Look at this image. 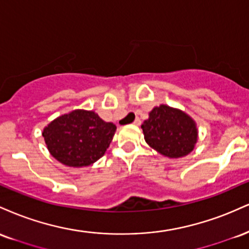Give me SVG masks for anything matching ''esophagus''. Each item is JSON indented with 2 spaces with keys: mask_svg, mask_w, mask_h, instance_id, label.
<instances>
[{
  "mask_svg": "<svg viewBox=\"0 0 249 249\" xmlns=\"http://www.w3.org/2000/svg\"><path fill=\"white\" fill-rule=\"evenodd\" d=\"M134 124H135V125H140V124H141V120L137 118V119L135 120V121H134Z\"/></svg>",
  "mask_w": 249,
  "mask_h": 249,
  "instance_id": "1",
  "label": "esophagus"
}]
</instances>
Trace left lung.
Masks as SVG:
<instances>
[{
  "label": "left lung",
  "instance_id": "1",
  "mask_svg": "<svg viewBox=\"0 0 249 249\" xmlns=\"http://www.w3.org/2000/svg\"><path fill=\"white\" fill-rule=\"evenodd\" d=\"M141 128L149 147L169 159L186 156L198 141L195 120L183 110L166 105L154 107Z\"/></svg>",
  "mask_w": 249,
  "mask_h": 249
}]
</instances>
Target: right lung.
Here are the masks:
<instances>
[{"mask_svg": "<svg viewBox=\"0 0 249 249\" xmlns=\"http://www.w3.org/2000/svg\"><path fill=\"white\" fill-rule=\"evenodd\" d=\"M115 130V124L104 121L93 110L74 109L50 122L42 135L49 153L58 162L83 168L104 156Z\"/></svg>", "mask_w": 249, "mask_h": 249, "instance_id": "1", "label": "right lung"}]
</instances>
